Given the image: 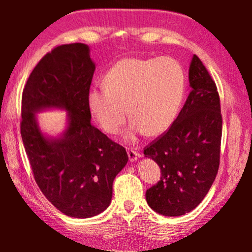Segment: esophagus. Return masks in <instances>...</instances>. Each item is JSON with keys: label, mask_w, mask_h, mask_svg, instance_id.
<instances>
[{"label": "esophagus", "mask_w": 252, "mask_h": 252, "mask_svg": "<svg viewBox=\"0 0 252 252\" xmlns=\"http://www.w3.org/2000/svg\"><path fill=\"white\" fill-rule=\"evenodd\" d=\"M126 152H127V156H129V160L131 162H134L138 158H140L139 153L135 152L134 150H132V149H126Z\"/></svg>", "instance_id": "obj_1"}]
</instances>
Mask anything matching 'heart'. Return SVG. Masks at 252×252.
<instances>
[{"mask_svg":"<svg viewBox=\"0 0 252 252\" xmlns=\"http://www.w3.org/2000/svg\"><path fill=\"white\" fill-rule=\"evenodd\" d=\"M186 92V74L177 60L126 58L106 72L104 85L90 89L87 103L92 118L106 133L117 134L132 117L125 138L134 142L147 133L170 129ZM128 111H126V109Z\"/></svg>","mask_w":252,"mask_h":252,"instance_id":"b5f03b06","label":"heart"}]
</instances>
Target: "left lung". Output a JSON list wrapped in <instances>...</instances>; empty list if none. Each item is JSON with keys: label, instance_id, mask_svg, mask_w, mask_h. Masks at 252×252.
Returning <instances> with one entry per match:
<instances>
[{"label": "left lung", "instance_id": "8db88e82", "mask_svg": "<svg viewBox=\"0 0 252 252\" xmlns=\"http://www.w3.org/2000/svg\"><path fill=\"white\" fill-rule=\"evenodd\" d=\"M189 83L191 91L176 121L143 151L161 169L160 181L147 190V202L165 217L192 211L210 190L219 169V93L197 55L190 63Z\"/></svg>", "mask_w": 252, "mask_h": 252}]
</instances>
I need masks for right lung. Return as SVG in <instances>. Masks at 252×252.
<instances>
[{
    "label": "right lung",
    "instance_id": "1",
    "mask_svg": "<svg viewBox=\"0 0 252 252\" xmlns=\"http://www.w3.org/2000/svg\"><path fill=\"white\" fill-rule=\"evenodd\" d=\"M94 70L87 44L60 45L34 67L22 94L21 135L34 179L58 210L79 219L109 207L114 178L129 159L125 148L91 125L87 96ZM53 108L68 112L57 137L44 134L36 117Z\"/></svg>",
    "mask_w": 252,
    "mask_h": 252
}]
</instances>
